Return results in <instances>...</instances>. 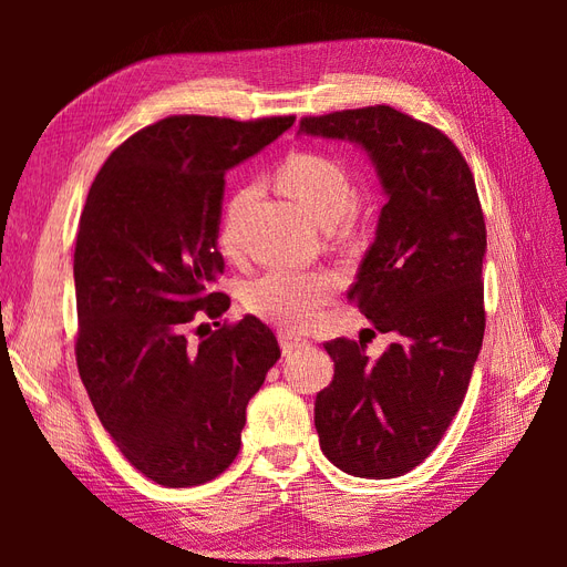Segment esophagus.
Returning <instances> with one entry per match:
<instances>
[{
	"mask_svg": "<svg viewBox=\"0 0 567 567\" xmlns=\"http://www.w3.org/2000/svg\"><path fill=\"white\" fill-rule=\"evenodd\" d=\"M279 342H281L284 354H293L296 350L310 346V340H307V338H300L298 333H288V331L279 333Z\"/></svg>",
	"mask_w": 567,
	"mask_h": 567,
	"instance_id": "34e87169",
	"label": "esophagus"
}]
</instances>
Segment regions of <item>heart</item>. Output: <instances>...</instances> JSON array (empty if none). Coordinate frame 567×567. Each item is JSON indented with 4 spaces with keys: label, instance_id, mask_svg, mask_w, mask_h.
I'll use <instances>...</instances> for the list:
<instances>
[{
    "label": "heart",
    "instance_id": "b5f03b06",
    "mask_svg": "<svg viewBox=\"0 0 567 567\" xmlns=\"http://www.w3.org/2000/svg\"><path fill=\"white\" fill-rule=\"evenodd\" d=\"M279 182L288 196L298 200L305 215L317 227H336L357 203V192L348 169L338 161L321 153H293L281 169ZM255 186H241L229 198L225 219H221L219 241L227 252L238 246L236 229ZM336 296V281L321 271H288L271 269L260 279L248 284L244 300L246 307L260 319L281 326V329H307L315 323L321 307Z\"/></svg>",
    "mask_w": 567,
    "mask_h": 567
}]
</instances>
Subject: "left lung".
<instances>
[{
  "mask_svg": "<svg viewBox=\"0 0 567 567\" xmlns=\"http://www.w3.org/2000/svg\"><path fill=\"white\" fill-rule=\"evenodd\" d=\"M298 134L362 148L388 198L348 300L392 342L379 362L362 342H326L336 373L315 425L340 471L398 477L437 447L483 348L487 231L475 179L447 136L390 106L302 117Z\"/></svg>",
  "mask_w": 567,
  "mask_h": 567,
  "instance_id": "obj_1",
  "label": "left lung"
}]
</instances>
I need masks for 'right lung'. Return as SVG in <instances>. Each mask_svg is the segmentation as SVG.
I'll use <instances>...</instances> for the list:
<instances>
[{
  "label": "right lung",
  "mask_w": 567,
  "mask_h": 567,
  "mask_svg": "<svg viewBox=\"0 0 567 567\" xmlns=\"http://www.w3.org/2000/svg\"><path fill=\"white\" fill-rule=\"evenodd\" d=\"M293 123L165 117L111 153L84 203L73 260L80 379L117 450L163 487L203 485L231 466L246 406L281 357L252 315L215 321L196 346L186 329L198 312L229 310L215 288L225 175Z\"/></svg>",
  "instance_id": "1"
}]
</instances>
